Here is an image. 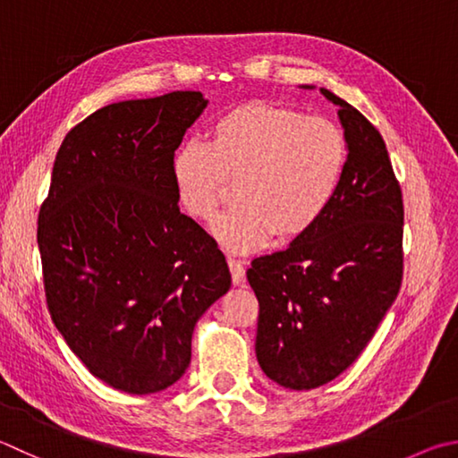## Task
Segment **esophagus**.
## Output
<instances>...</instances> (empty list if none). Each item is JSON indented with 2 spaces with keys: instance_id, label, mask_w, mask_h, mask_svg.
<instances>
[{
  "instance_id": "1",
  "label": "esophagus",
  "mask_w": 458,
  "mask_h": 458,
  "mask_svg": "<svg viewBox=\"0 0 458 458\" xmlns=\"http://www.w3.org/2000/svg\"><path fill=\"white\" fill-rule=\"evenodd\" d=\"M228 266H230V274H232V282H234V286H242L246 280L244 264L236 260V258H228Z\"/></svg>"
}]
</instances>
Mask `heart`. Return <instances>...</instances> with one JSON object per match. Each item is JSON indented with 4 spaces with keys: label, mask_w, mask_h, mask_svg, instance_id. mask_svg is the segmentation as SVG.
Listing matches in <instances>:
<instances>
[{
    "label": "heart",
    "mask_w": 458,
    "mask_h": 458,
    "mask_svg": "<svg viewBox=\"0 0 458 458\" xmlns=\"http://www.w3.org/2000/svg\"><path fill=\"white\" fill-rule=\"evenodd\" d=\"M346 140L335 122L268 102H248L214 120L202 142L182 144L172 178L190 216L210 222L232 196L240 202L214 232L232 252H252L272 234L304 236L322 218L346 165Z\"/></svg>",
    "instance_id": "heart-1"
}]
</instances>
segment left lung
Segmentation results:
<instances>
[{"label": "left lung", "mask_w": 458, "mask_h": 458, "mask_svg": "<svg viewBox=\"0 0 458 458\" xmlns=\"http://www.w3.org/2000/svg\"><path fill=\"white\" fill-rule=\"evenodd\" d=\"M346 165L322 218L286 250L254 258L256 359L280 386L310 390L359 359L403 282V192L380 131L344 99Z\"/></svg>", "instance_id": "obj_1"}]
</instances>
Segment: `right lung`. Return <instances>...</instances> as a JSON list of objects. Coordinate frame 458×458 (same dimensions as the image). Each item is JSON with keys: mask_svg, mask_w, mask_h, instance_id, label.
Segmentation results:
<instances>
[{"mask_svg": "<svg viewBox=\"0 0 458 458\" xmlns=\"http://www.w3.org/2000/svg\"><path fill=\"white\" fill-rule=\"evenodd\" d=\"M200 91L128 99L68 131L39 208L47 310L86 369L123 393L172 386L200 316L230 288L216 240L180 212L172 160Z\"/></svg>", "mask_w": 458, "mask_h": 458, "instance_id": "add662e5", "label": "right lung"}]
</instances>
